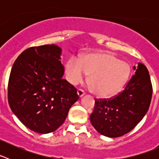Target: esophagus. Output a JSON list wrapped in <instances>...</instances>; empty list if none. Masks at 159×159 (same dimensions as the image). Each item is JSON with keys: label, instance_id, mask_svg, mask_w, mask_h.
<instances>
[{"label": "esophagus", "instance_id": "obj_1", "mask_svg": "<svg viewBox=\"0 0 159 159\" xmlns=\"http://www.w3.org/2000/svg\"><path fill=\"white\" fill-rule=\"evenodd\" d=\"M77 95H78V96L80 97V98L83 97L84 95V91H83V90H81V89H79L78 91H77Z\"/></svg>", "mask_w": 159, "mask_h": 159}]
</instances>
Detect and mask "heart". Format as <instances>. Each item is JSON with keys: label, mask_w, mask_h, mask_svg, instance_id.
<instances>
[{"label": "heart", "mask_w": 159, "mask_h": 159, "mask_svg": "<svg viewBox=\"0 0 159 159\" xmlns=\"http://www.w3.org/2000/svg\"><path fill=\"white\" fill-rule=\"evenodd\" d=\"M130 71L127 63L106 52L88 54L80 60L72 57L65 66L66 76L72 85L81 83L87 74H90V84L100 98L117 95L128 80Z\"/></svg>", "instance_id": "b5f03b06"}]
</instances>
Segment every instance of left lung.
Returning a JSON list of instances; mask_svg holds the SVG:
<instances>
[{
    "label": "left lung",
    "instance_id": "left-lung-1",
    "mask_svg": "<svg viewBox=\"0 0 159 159\" xmlns=\"http://www.w3.org/2000/svg\"><path fill=\"white\" fill-rule=\"evenodd\" d=\"M134 75L123 92L113 99H95L90 120L102 135L117 138L127 134L148 111L152 97V85L144 64L133 67Z\"/></svg>",
    "mask_w": 159,
    "mask_h": 159
}]
</instances>
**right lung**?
I'll list each match as a JSON object with an SVG mask.
<instances>
[{
    "label": "right lung",
    "mask_w": 159,
    "mask_h": 159,
    "mask_svg": "<svg viewBox=\"0 0 159 159\" xmlns=\"http://www.w3.org/2000/svg\"><path fill=\"white\" fill-rule=\"evenodd\" d=\"M61 53L62 49L55 44L29 48L17 57L11 70L9 107L25 127L36 133L58 129L79 99L75 88L62 78Z\"/></svg>",
    "instance_id": "add662e5"
}]
</instances>
